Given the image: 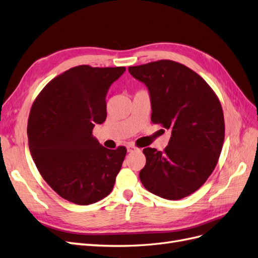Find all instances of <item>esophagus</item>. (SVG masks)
Segmentation results:
<instances>
[{
  "label": "esophagus",
  "mask_w": 258,
  "mask_h": 258,
  "mask_svg": "<svg viewBox=\"0 0 258 258\" xmlns=\"http://www.w3.org/2000/svg\"><path fill=\"white\" fill-rule=\"evenodd\" d=\"M126 148H127V151H128V152H133V151L137 150V147H136L134 144H128V145L126 146Z\"/></svg>",
  "instance_id": "obj_1"
}]
</instances>
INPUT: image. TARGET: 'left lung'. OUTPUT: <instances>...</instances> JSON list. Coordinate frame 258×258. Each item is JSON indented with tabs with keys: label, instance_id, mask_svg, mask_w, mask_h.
<instances>
[{
	"label": "left lung",
	"instance_id": "8db88e82",
	"mask_svg": "<svg viewBox=\"0 0 258 258\" xmlns=\"http://www.w3.org/2000/svg\"><path fill=\"white\" fill-rule=\"evenodd\" d=\"M128 71L148 87L151 121L172 131L163 152L143 150L139 178L151 194L180 200L200 188L217 164L225 139L222 105L210 85L179 62L158 60Z\"/></svg>",
	"mask_w": 258,
	"mask_h": 258
}]
</instances>
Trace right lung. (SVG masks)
Wrapping results in <instances>:
<instances>
[{"instance_id":"1","label":"right lung","mask_w":258,"mask_h":258,"mask_svg":"<svg viewBox=\"0 0 258 258\" xmlns=\"http://www.w3.org/2000/svg\"><path fill=\"white\" fill-rule=\"evenodd\" d=\"M125 67L82 64L53 79L34 100L28 120L29 149L40 174L61 198L88 205L107 197L126 154L93 136L107 117L109 87Z\"/></svg>"}]
</instances>
